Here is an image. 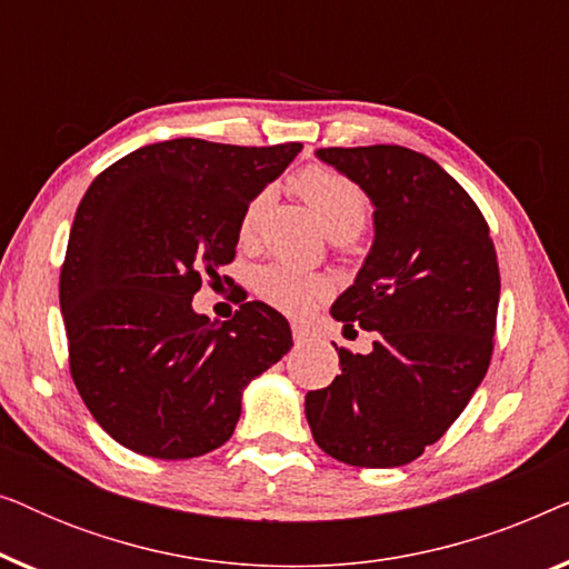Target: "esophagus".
<instances>
[{"instance_id": "esophagus-1", "label": "esophagus", "mask_w": 569, "mask_h": 569, "mask_svg": "<svg viewBox=\"0 0 569 569\" xmlns=\"http://www.w3.org/2000/svg\"><path fill=\"white\" fill-rule=\"evenodd\" d=\"M292 339H295V345H306V341L313 339V333H310V331L306 329V326L295 323V326H292Z\"/></svg>"}]
</instances>
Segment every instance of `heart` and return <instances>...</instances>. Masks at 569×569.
<instances>
[{
	"label": "heart",
	"mask_w": 569,
	"mask_h": 569,
	"mask_svg": "<svg viewBox=\"0 0 569 569\" xmlns=\"http://www.w3.org/2000/svg\"><path fill=\"white\" fill-rule=\"evenodd\" d=\"M295 189L302 199L313 207L318 220L329 230L331 238L349 240L365 228L370 217V199L357 186L352 178H347L339 170L326 166H308L302 168L298 176L292 178ZM271 199L274 193L271 189L256 191L251 201H248L243 214L238 222V238L243 243H251L259 236V228L267 217ZM256 292L263 302L271 308L282 310L287 316H306L313 310L318 302H323L331 295L329 279L313 271H302L295 267H284V263H274V267H263L256 274Z\"/></svg>",
	"instance_id": "1"
}]
</instances>
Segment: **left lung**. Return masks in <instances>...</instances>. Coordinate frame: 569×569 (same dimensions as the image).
<instances>
[{
    "label": "left lung",
    "instance_id": "obj_1",
    "mask_svg": "<svg viewBox=\"0 0 569 569\" xmlns=\"http://www.w3.org/2000/svg\"><path fill=\"white\" fill-rule=\"evenodd\" d=\"M376 204V240L333 302L345 329L376 333L370 355L337 347L341 376L308 391L321 450L360 469L411 463L438 442L487 376L500 267L489 224L461 183L399 144L316 152Z\"/></svg>",
    "mask_w": 569,
    "mask_h": 569
}]
</instances>
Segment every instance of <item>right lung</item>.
I'll return each instance as SVG.
<instances>
[{"instance_id": "add662e5", "label": "right lung", "mask_w": 569, "mask_h": 569, "mask_svg": "<svg viewBox=\"0 0 569 569\" xmlns=\"http://www.w3.org/2000/svg\"><path fill=\"white\" fill-rule=\"evenodd\" d=\"M300 150L168 139L84 191L59 277L69 372L123 448L162 461L220 448L248 380L290 352V323L267 302H240L214 326L191 300L220 282L246 204Z\"/></svg>"}]
</instances>
